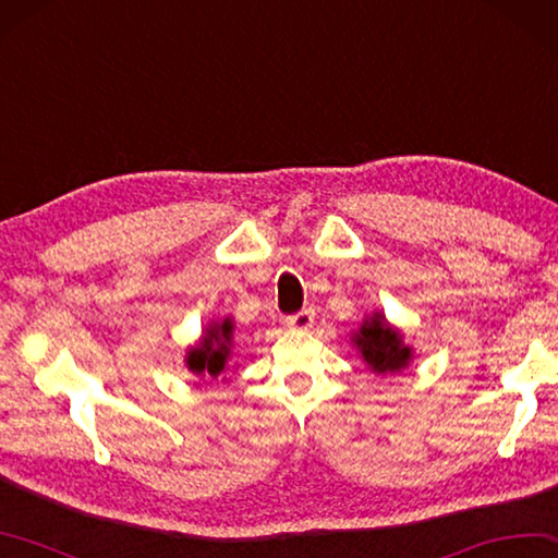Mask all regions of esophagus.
Masks as SVG:
<instances>
[{
  "mask_svg": "<svg viewBox=\"0 0 558 558\" xmlns=\"http://www.w3.org/2000/svg\"><path fill=\"white\" fill-rule=\"evenodd\" d=\"M290 329H298V331H307L312 324H314V310L312 307H305L300 310L298 314H290V317L286 319Z\"/></svg>",
  "mask_w": 558,
  "mask_h": 558,
  "instance_id": "34e87169",
  "label": "esophagus"
}]
</instances>
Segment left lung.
Returning a JSON list of instances; mask_svg holds the SVG:
<instances>
[{
	"label": "left lung",
	"instance_id": "8db88e82",
	"mask_svg": "<svg viewBox=\"0 0 558 558\" xmlns=\"http://www.w3.org/2000/svg\"><path fill=\"white\" fill-rule=\"evenodd\" d=\"M353 347L359 349L361 359L368 363V368L378 376L385 373H400L410 366L412 349L404 347L402 333L392 329L380 312L366 317L359 331H353Z\"/></svg>",
	"mask_w": 558,
	"mask_h": 558
}]
</instances>
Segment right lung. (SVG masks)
Segmentation results:
<instances>
[{"label":"right lung","instance_id":"obj_1","mask_svg":"<svg viewBox=\"0 0 558 558\" xmlns=\"http://www.w3.org/2000/svg\"><path fill=\"white\" fill-rule=\"evenodd\" d=\"M234 347V319L209 322L197 347H190L185 366L202 378H219Z\"/></svg>","mask_w":558,"mask_h":558}]
</instances>
